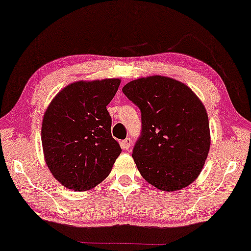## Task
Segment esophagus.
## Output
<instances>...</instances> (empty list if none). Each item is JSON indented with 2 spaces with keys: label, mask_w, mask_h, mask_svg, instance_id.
I'll list each match as a JSON object with an SVG mask.
<instances>
[{
  "label": "esophagus",
  "mask_w": 251,
  "mask_h": 251,
  "mask_svg": "<svg viewBox=\"0 0 251 251\" xmlns=\"http://www.w3.org/2000/svg\"><path fill=\"white\" fill-rule=\"evenodd\" d=\"M121 146L124 150H128V148L130 146V139H129V137H126L125 140H123L121 142Z\"/></svg>",
  "instance_id": "1"
}]
</instances>
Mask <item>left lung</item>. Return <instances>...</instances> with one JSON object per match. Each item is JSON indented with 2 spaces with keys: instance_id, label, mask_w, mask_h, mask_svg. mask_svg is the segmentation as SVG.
Here are the masks:
<instances>
[{
  "instance_id": "left-lung-1",
  "label": "left lung",
  "mask_w": 251,
  "mask_h": 251,
  "mask_svg": "<svg viewBox=\"0 0 251 251\" xmlns=\"http://www.w3.org/2000/svg\"><path fill=\"white\" fill-rule=\"evenodd\" d=\"M123 92L141 111L142 128L132 153L141 175L162 191L191 184L210 147L201 101L183 83L162 76L132 80Z\"/></svg>"
}]
</instances>
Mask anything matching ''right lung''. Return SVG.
Instances as JSON below:
<instances>
[{
    "label": "right lung",
    "mask_w": 251,
    "mask_h": 251,
    "mask_svg": "<svg viewBox=\"0 0 251 251\" xmlns=\"http://www.w3.org/2000/svg\"><path fill=\"white\" fill-rule=\"evenodd\" d=\"M121 80L77 82L56 94L42 124L45 161L66 188L86 191L103 181L122 149L107 110Z\"/></svg>",
    "instance_id": "add662e5"
}]
</instances>
